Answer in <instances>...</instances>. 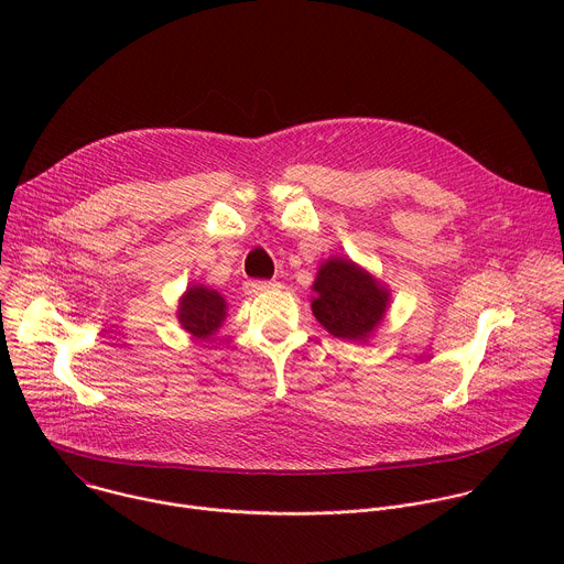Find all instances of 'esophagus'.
Here are the masks:
<instances>
[{"label":"esophagus","instance_id":"1","mask_svg":"<svg viewBox=\"0 0 564 564\" xmlns=\"http://www.w3.org/2000/svg\"><path fill=\"white\" fill-rule=\"evenodd\" d=\"M272 288H276V281H248L246 283L248 294H261V292H268Z\"/></svg>","mask_w":564,"mask_h":564}]
</instances>
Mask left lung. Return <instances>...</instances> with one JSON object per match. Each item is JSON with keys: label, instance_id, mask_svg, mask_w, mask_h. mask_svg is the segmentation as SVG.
<instances>
[{"label": "left lung", "instance_id": "1", "mask_svg": "<svg viewBox=\"0 0 564 564\" xmlns=\"http://www.w3.org/2000/svg\"><path fill=\"white\" fill-rule=\"evenodd\" d=\"M314 292L316 321L339 339H364L379 324L388 303V292L370 274L341 259L321 265Z\"/></svg>", "mask_w": 564, "mask_h": 564}]
</instances>
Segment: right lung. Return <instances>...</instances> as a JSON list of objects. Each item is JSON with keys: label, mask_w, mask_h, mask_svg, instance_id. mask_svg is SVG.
Segmentation results:
<instances>
[{"label": "right lung", "mask_w": 564, "mask_h": 564, "mask_svg": "<svg viewBox=\"0 0 564 564\" xmlns=\"http://www.w3.org/2000/svg\"><path fill=\"white\" fill-rule=\"evenodd\" d=\"M181 326L198 339L212 337L225 318V299L207 288L194 285L181 301Z\"/></svg>", "instance_id": "right-lung-1"}]
</instances>
